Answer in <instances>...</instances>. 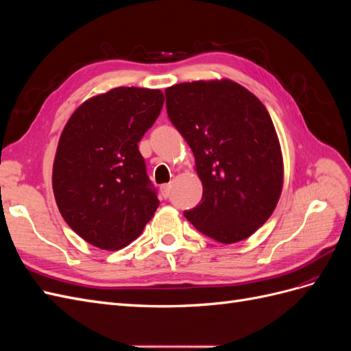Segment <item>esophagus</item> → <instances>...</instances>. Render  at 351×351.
I'll return each mask as SVG.
<instances>
[{"instance_id": "34e87169", "label": "esophagus", "mask_w": 351, "mask_h": 351, "mask_svg": "<svg viewBox=\"0 0 351 351\" xmlns=\"http://www.w3.org/2000/svg\"><path fill=\"white\" fill-rule=\"evenodd\" d=\"M169 190H171V184H169V183L161 186V192H162L164 197H168V196H169Z\"/></svg>"}]
</instances>
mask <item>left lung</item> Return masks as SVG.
Returning <instances> with one entry per match:
<instances>
[{
    "label": "left lung",
    "mask_w": 351,
    "mask_h": 351,
    "mask_svg": "<svg viewBox=\"0 0 351 351\" xmlns=\"http://www.w3.org/2000/svg\"><path fill=\"white\" fill-rule=\"evenodd\" d=\"M167 112L195 155L204 186L184 217L219 243L250 237L272 215L284 183L278 134L258 97L230 79L165 89Z\"/></svg>",
    "instance_id": "8db88e82"
}]
</instances>
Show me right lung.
I'll list each match as a JSON object with an SVG mask.
<instances>
[{
  "label": "right lung",
  "mask_w": 351,
  "mask_h": 351,
  "mask_svg": "<svg viewBox=\"0 0 351 351\" xmlns=\"http://www.w3.org/2000/svg\"><path fill=\"white\" fill-rule=\"evenodd\" d=\"M164 105L159 89L114 88L84 101L61 132L52 165L60 214L84 241L119 250L159 205L137 143Z\"/></svg>",
  "instance_id": "1"
}]
</instances>
